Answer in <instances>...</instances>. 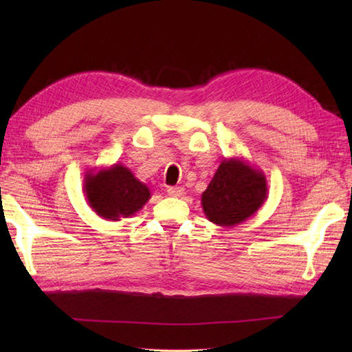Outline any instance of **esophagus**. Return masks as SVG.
<instances>
[{"mask_svg":"<svg viewBox=\"0 0 352 352\" xmlns=\"http://www.w3.org/2000/svg\"><path fill=\"white\" fill-rule=\"evenodd\" d=\"M168 195L174 197V198H182L184 195V189L183 188H168Z\"/></svg>","mask_w":352,"mask_h":352,"instance_id":"34e87169","label":"esophagus"}]
</instances>
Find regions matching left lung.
<instances>
[{
    "instance_id": "1",
    "label": "left lung",
    "mask_w": 352,
    "mask_h": 352,
    "mask_svg": "<svg viewBox=\"0 0 352 352\" xmlns=\"http://www.w3.org/2000/svg\"><path fill=\"white\" fill-rule=\"evenodd\" d=\"M267 198V182L263 170L231 157L221 162L212 182L201 195L206 218L223 228L250 219Z\"/></svg>"
}]
</instances>
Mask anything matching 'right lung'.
<instances>
[{"mask_svg": "<svg viewBox=\"0 0 352 352\" xmlns=\"http://www.w3.org/2000/svg\"><path fill=\"white\" fill-rule=\"evenodd\" d=\"M83 189L87 204L100 218L107 221L134 216L151 198L148 186L121 163L87 170Z\"/></svg>", "mask_w": 352, "mask_h": 352, "instance_id": "add662e5", "label": "right lung"}]
</instances>
